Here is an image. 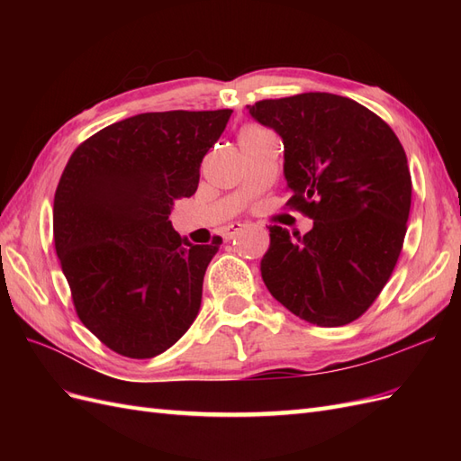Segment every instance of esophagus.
Wrapping results in <instances>:
<instances>
[{"label": "esophagus", "mask_w": 461, "mask_h": 461, "mask_svg": "<svg viewBox=\"0 0 461 461\" xmlns=\"http://www.w3.org/2000/svg\"><path fill=\"white\" fill-rule=\"evenodd\" d=\"M244 229H246V225H242V222H232V225L225 230V240L236 239V236H239Z\"/></svg>", "instance_id": "obj_1"}]
</instances>
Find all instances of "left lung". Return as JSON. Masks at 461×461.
I'll return each instance as SVG.
<instances>
[{"label":"left lung","instance_id":"8db88e82","mask_svg":"<svg viewBox=\"0 0 461 461\" xmlns=\"http://www.w3.org/2000/svg\"><path fill=\"white\" fill-rule=\"evenodd\" d=\"M248 107L283 138L286 205L313 219L303 236L269 227L263 283L308 323H352L402 252L411 207L406 151L379 115L344 95L305 92Z\"/></svg>","mask_w":461,"mask_h":461}]
</instances>
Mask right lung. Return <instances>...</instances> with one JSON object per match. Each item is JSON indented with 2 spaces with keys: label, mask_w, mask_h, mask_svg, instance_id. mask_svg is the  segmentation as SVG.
I'll return each mask as SVG.
<instances>
[{
  "label": "right lung",
  "mask_w": 461,
  "mask_h": 461,
  "mask_svg": "<svg viewBox=\"0 0 461 461\" xmlns=\"http://www.w3.org/2000/svg\"><path fill=\"white\" fill-rule=\"evenodd\" d=\"M232 109L161 111L109 124L68 158L53 200V242L75 312L124 357L171 348L194 323L221 239L192 246L169 221L198 190L200 165Z\"/></svg>",
  "instance_id": "obj_1"
}]
</instances>
